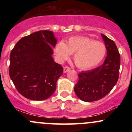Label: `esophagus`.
<instances>
[{
    "label": "esophagus",
    "mask_w": 132,
    "mask_h": 132,
    "mask_svg": "<svg viewBox=\"0 0 132 132\" xmlns=\"http://www.w3.org/2000/svg\"><path fill=\"white\" fill-rule=\"evenodd\" d=\"M70 70V68L69 66H64V72H66Z\"/></svg>",
    "instance_id": "obj_1"
}]
</instances>
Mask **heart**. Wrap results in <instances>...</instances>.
Wrapping results in <instances>:
<instances>
[{"instance_id": "obj_1", "label": "heart", "mask_w": 132, "mask_h": 132, "mask_svg": "<svg viewBox=\"0 0 132 132\" xmlns=\"http://www.w3.org/2000/svg\"><path fill=\"white\" fill-rule=\"evenodd\" d=\"M106 46L102 42L85 37H74L67 44L60 42L55 48L56 55L60 61L67 60L74 54V61L78 67L87 69L98 65L105 57Z\"/></svg>"}]
</instances>
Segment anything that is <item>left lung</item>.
<instances>
[{
  "label": "left lung",
  "mask_w": 132,
  "mask_h": 132,
  "mask_svg": "<svg viewBox=\"0 0 132 132\" xmlns=\"http://www.w3.org/2000/svg\"><path fill=\"white\" fill-rule=\"evenodd\" d=\"M107 57L104 63L95 69L79 74L75 92L80 99L93 102L104 97L113 89L119 79L120 55L116 43L104 35Z\"/></svg>",
  "instance_id": "8db88e82"
}]
</instances>
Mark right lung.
<instances>
[{
	"label": "right lung",
	"instance_id": "add662e5",
	"mask_svg": "<svg viewBox=\"0 0 132 132\" xmlns=\"http://www.w3.org/2000/svg\"><path fill=\"white\" fill-rule=\"evenodd\" d=\"M56 40L49 30H40L22 38L10 55L9 76L18 92L25 98L43 101L56 89L63 72L54 61L52 47Z\"/></svg>",
	"mask_w": 132,
	"mask_h": 132
}]
</instances>
